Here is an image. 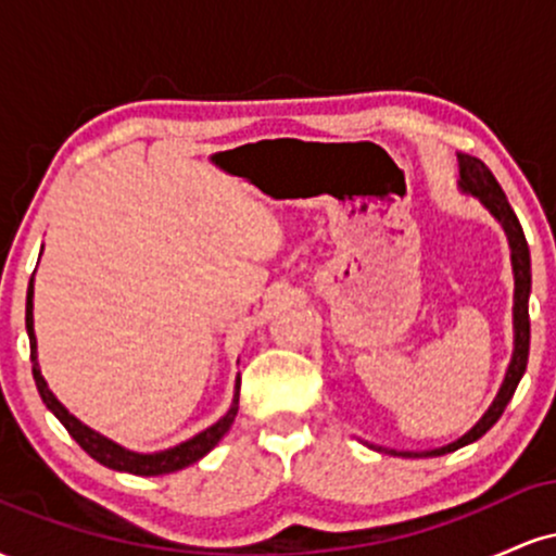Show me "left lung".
<instances>
[{
	"instance_id": "left-lung-1",
	"label": "left lung",
	"mask_w": 556,
	"mask_h": 556,
	"mask_svg": "<svg viewBox=\"0 0 556 556\" xmlns=\"http://www.w3.org/2000/svg\"><path fill=\"white\" fill-rule=\"evenodd\" d=\"M460 162V188L463 193L476 195L483 206L489 208V214L500 222L504 235L509 240V251H513V274H515V308H513V324H515V350H513V361H509L507 374H504V381L496 392L494 402L489 405V410L483 413L481 420L470 429L468 433H463L457 442L439 446V450L431 452H394L389 450L392 455H402V457H437V455H446V452H455L460 446L476 442L486 433L496 420L502 418L504 407L507 402L513 400L515 389H518L522 374H526L528 366V348H531V318H528V298H531V251H528L526 235H522V227L515 216L513 206L507 203V195L496 182V177L491 175V169L481 159L476 156H457ZM374 446V444H371ZM379 452H384V446H376Z\"/></svg>"
}]
</instances>
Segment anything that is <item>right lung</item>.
<instances>
[{
  "instance_id": "right-lung-1",
  "label": "right lung",
  "mask_w": 556,
  "mask_h": 556,
  "mask_svg": "<svg viewBox=\"0 0 556 556\" xmlns=\"http://www.w3.org/2000/svg\"><path fill=\"white\" fill-rule=\"evenodd\" d=\"M25 329H28V340H30L34 379H36L38 394H41L43 405H47L49 410L60 418V424L70 431V437H73L75 442H78L96 463L106 465V468H112V470H119V473L164 476V473H175V470L188 468V465L198 463L203 455H208V452L219 444V439L225 437V433L229 431V426H232L235 416H238L240 379H238V384H235V400H232V405H229V410L219 420H216L214 426H208L206 431L195 433L193 439H188V442H182L177 446H169V450L151 452V455H140V452L125 450V446H119L117 442H112V439L101 437L99 431L88 429L86 424H80V420L75 418L73 413H70L67 407L54 397L52 389H49V384H47V379L41 376V368H38V355H36V331H34V279H30L28 298H25Z\"/></svg>"
}]
</instances>
